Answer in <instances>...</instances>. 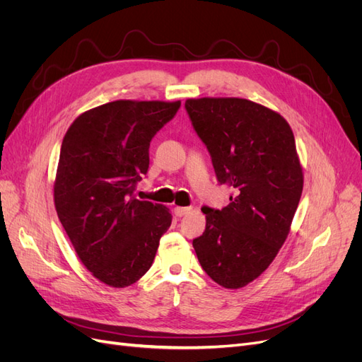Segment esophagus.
<instances>
[{
  "label": "esophagus",
  "mask_w": 362,
  "mask_h": 362,
  "mask_svg": "<svg viewBox=\"0 0 362 362\" xmlns=\"http://www.w3.org/2000/svg\"><path fill=\"white\" fill-rule=\"evenodd\" d=\"M189 211H191V207H176V209H174V213H176V216H179V218L188 215Z\"/></svg>",
  "instance_id": "34e87169"
}]
</instances>
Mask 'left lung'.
I'll list each match as a JSON object with an SVG mask.
<instances>
[{"label": "left lung", "mask_w": 362, "mask_h": 362, "mask_svg": "<svg viewBox=\"0 0 362 362\" xmlns=\"http://www.w3.org/2000/svg\"><path fill=\"white\" fill-rule=\"evenodd\" d=\"M219 185L234 191L222 210L204 206L206 230L192 240L203 270L223 288L255 280L282 247L303 192V170L286 120L243 98L185 103Z\"/></svg>", "instance_id": "1"}]
</instances>
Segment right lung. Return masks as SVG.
I'll use <instances>...</instances> for the list:
<instances>
[{"instance_id": "1", "label": "right lung", "mask_w": 362, "mask_h": 362, "mask_svg": "<svg viewBox=\"0 0 362 362\" xmlns=\"http://www.w3.org/2000/svg\"><path fill=\"white\" fill-rule=\"evenodd\" d=\"M180 101L119 100L80 115L62 140L55 182L58 218L86 269L125 288L151 269L168 210L134 198L149 170L155 134Z\"/></svg>"}]
</instances>
